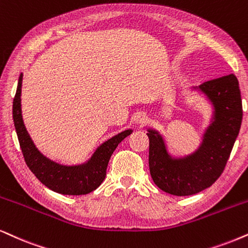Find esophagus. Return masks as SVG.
Returning a JSON list of instances; mask_svg holds the SVG:
<instances>
[{
    "instance_id": "34e87169",
    "label": "esophagus",
    "mask_w": 248,
    "mask_h": 248,
    "mask_svg": "<svg viewBox=\"0 0 248 248\" xmlns=\"http://www.w3.org/2000/svg\"><path fill=\"white\" fill-rule=\"evenodd\" d=\"M146 117L144 114H140V115H137V118H136V122L139 124H144L146 122Z\"/></svg>"
}]
</instances>
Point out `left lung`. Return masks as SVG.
Wrapping results in <instances>:
<instances>
[{"mask_svg": "<svg viewBox=\"0 0 248 248\" xmlns=\"http://www.w3.org/2000/svg\"><path fill=\"white\" fill-rule=\"evenodd\" d=\"M199 89L214 106V121L203 135L198 151L186 158L171 159L164 140L150 129L149 167L159 189L174 196H191L207 189L223 173L239 133L243 106L236 75L203 82Z\"/></svg>", "mask_w": 248, "mask_h": 248, "instance_id": "1", "label": "left lung"}]
</instances>
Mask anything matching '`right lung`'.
<instances>
[{"label": "right lung", "mask_w": 248, "mask_h": 248, "mask_svg": "<svg viewBox=\"0 0 248 248\" xmlns=\"http://www.w3.org/2000/svg\"><path fill=\"white\" fill-rule=\"evenodd\" d=\"M21 81H23V74H20L18 80L17 92L12 105V117L27 167L41 183L55 192L68 194V196H80L96 190L106 176V168L112 153L117 149L119 143L129 136L133 130H124L117 136L112 137L111 140H106L96 150L92 159L87 164L73 166V167L56 164L37 151L25 128L20 108Z\"/></svg>", "instance_id": "add662e5"}]
</instances>
